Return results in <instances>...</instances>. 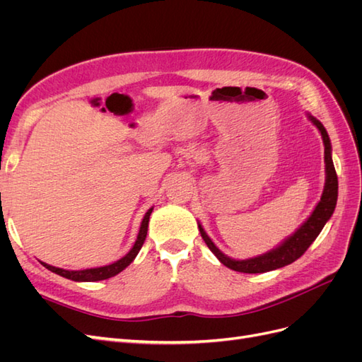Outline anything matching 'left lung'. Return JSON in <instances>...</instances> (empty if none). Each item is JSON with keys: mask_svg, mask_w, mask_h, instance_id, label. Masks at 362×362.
<instances>
[{"mask_svg": "<svg viewBox=\"0 0 362 362\" xmlns=\"http://www.w3.org/2000/svg\"><path fill=\"white\" fill-rule=\"evenodd\" d=\"M308 119L317 127V129L320 131L323 145H325L326 181H325V189L319 204L315 205L311 216L298 228V231L284 240L278 247L272 249L262 255L247 258V259H234V258L226 257L223 252L213 243V240L206 235L202 225L198 223L204 242L223 266L242 273H264V272L281 269L284 266H288L305 254V250L313 245L317 235L322 233L326 222L329 221L331 216L334 214L337 198H338V178H337V172L332 161L331 140L322 122H319V120L311 115H308Z\"/></svg>", "mask_w": 362, "mask_h": 362, "instance_id": "obj_1", "label": "left lung"}]
</instances>
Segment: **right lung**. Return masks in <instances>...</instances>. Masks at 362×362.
<instances>
[{"mask_svg":"<svg viewBox=\"0 0 362 362\" xmlns=\"http://www.w3.org/2000/svg\"><path fill=\"white\" fill-rule=\"evenodd\" d=\"M152 210H154V206L149 208L144 217V221H141V223H140V229H139L134 246L131 247V250L125 257L117 259L116 262H113V264L103 266V267H93V269H84V270H64V269L49 266V264H47V262H42V264L45 266L48 270H51L52 273H57V275H60L63 278H68V279L76 281V282H95V281H103V279L116 276L117 273L122 272L125 267H128L131 262L134 261V258L139 254V250L141 249V246H144V242H145L146 234H148L149 216H151Z\"/></svg>","mask_w":362,"mask_h":362,"instance_id":"1","label":"right lung"}]
</instances>
